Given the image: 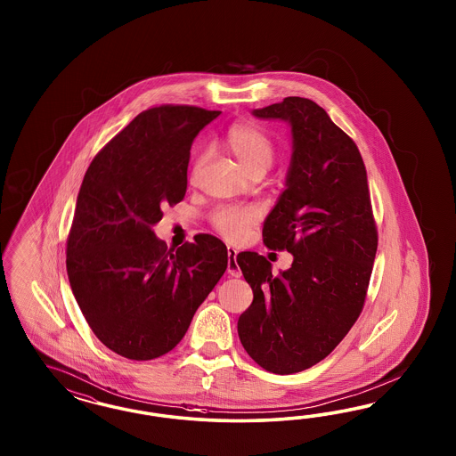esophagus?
<instances>
[{"instance_id":"1","label":"esophagus","mask_w":456,"mask_h":456,"mask_svg":"<svg viewBox=\"0 0 456 456\" xmlns=\"http://www.w3.org/2000/svg\"><path fill=\"white\" fill-rule=\"evenodd\" d=\"M227 256H229V261H227V273H229V276H242V273H240V269L237 265V261H235L237 259V250L234 248H227Z\"/></svg>"}]
</instances>
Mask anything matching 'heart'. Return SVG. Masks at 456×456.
Segmentation results:
<instances>
[{"mask_svg":"<svg viewBox=\"0 0 456 456\" xmlns=\"http://www.w3.org/2000/svg\"><path fill=\"white\" fill-rule=\"evenodd\" d=\"M225 145L237 162L248 172L267 170L274 160V143L261 126L250 122H235L225 134ZM208 155L202 153L193 164V175L204 166ZM257 219L256 210L250 208H222L214 214V227L229 240L242 239L252 222Z\"/></svg>","mask_w":456,"mask_h":456,"instance_id":"b5f03b06","label":"heart"}]
</instances>
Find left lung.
Masks as SVG:
<instances>
[{
	"label": "left lung",
	"instance_id": "left-lung-1",
	"mask_svg": "<svg viewBox=\"0 0 456 456\" xmlns=\"http://www.w3.org/2000/svg\"><path fill=\"white\" fill-rule=\"evenodd\" d=\"M252 115L290 125L286 191L264 222L263 237L294 261L276 276L264 256H237L254 292L237 332L265 371L299 373L326 358L359 318L378 231L358 147L324 109L288 97Z\"/></svg>",
	"mask_w": 456,
	"mask_h": 456
}]
</instances>
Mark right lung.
I'll return each mask as SVG.
<instances>
[{"instance_id":"1","label":"right lung","mask_w":456,"mask_h":456,"mask_svg":"<svg viewBox=\"0 0 456 456\" xmlns=\"http://www.w3.org/2000/svg\"><path fill=\"white\" fill-rule=\"evenodd\" d=\"M221 111L160 105L138 113L95 155L67 240L73 296L98 339L149 361L179 345L227 269V248L200 234L177 250L157 239L164 206L187 191L197 134Z\"/></svg>"}]
</instances>
